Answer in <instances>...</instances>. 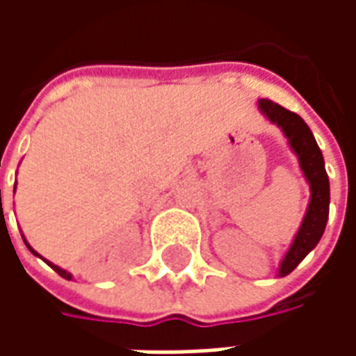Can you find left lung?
Wrapping results in <instances>:
<instances>
[{
  "label": "left lung",
  "mask_w": 356,
  "mask_h": 356,
  "mask_svg": "<svg viewBox=\"0 0 356 356\" xmlns=\"http://www.w3.org/2000/svg\"><path fill=\"white\" fill-rule=\"evenodd\" d=\"M259 108L273 124L278 125L284 131L291 150L298 154L299 165L311 186V202L303 217V223L278 268V276H286L305 259V255L318 244V240L324 234L330 211V181L321 148L316 145L309 125L303 122V118L267 99L259 101Z\"/></svg>",
  "instance_id": "left-lung-1"
}]
</instances>
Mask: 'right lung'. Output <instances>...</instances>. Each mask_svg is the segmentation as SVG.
Returning a JSON list of instances; mask_svg holds the SVG:
<instances>
[{
  "mask_svg": "<svg viewBox=\"0 0 356 356\" xmlns=\"http://www.w3.org/2000/svg\"><path fill=\"white\" fill-rule=\"evenodd\" d=\"M24 242H26V240H24ZM26 246H28V242H26ZM28 250H30V252H32V254L34 255H38L34 252V250H32V248L28 246ZM40 257H42V255H40ZM45 261H47V259H45ZM47 265H49L51 268H53V270H55V273H58V275L63 276V278H66V280H72V275H70V273H68V270H65V268H60V267H57V265H53V263H49L47 261Z\"/></svg>",
  "mask_w": 356,
  "mask_h": 356,
  "instance_id": "add662e5",
  "label": "right lung"
}]
</instances>
